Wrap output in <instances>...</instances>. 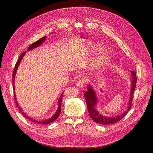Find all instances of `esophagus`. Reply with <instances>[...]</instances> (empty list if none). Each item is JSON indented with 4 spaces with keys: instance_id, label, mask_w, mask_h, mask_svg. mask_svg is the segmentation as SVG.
Instances as JSON below:
<instances>
[{
    "instance_id": "esophagus-1",
    "label": "esophagus",
    "mask_w": 153,
    "mask_h": 153,
    "mask_svg": "<svg viewBox=\"0 0 153 153\" xmlns=\"http://www.w3.org/2000/svg\"><path fill=\"white\" fill-rule=\"evenodd\" d=\"M85 82V79H83V78H81V79H79V81H77V82L76 84V85H77V87H78L79 88H82V87H83Z\"/></svg>"
}]
</instances>
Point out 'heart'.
<instances>
[{
    "mask_svg": "<svg viewBox=\"0 0 153 153\" xmlns=\"http://www.w3.org/2000/svg\"><path fill=\"white\" fill-rule=\"evenodd\" d=\"M92 50H97L99 46L97 45H92ZM110 54L106 51H100L92 61V65L95 69H100L105 65L110 59Z\"/></svg>",
    "mask_w": 153,
    "mask_h": 153,
    "instance_id": "1",
    "label": "heart"
}]
</instances>
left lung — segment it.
<instances>
[{"instance_id":"left-lung-1","label":"left lung","mask_w":153,"mask_h":153,"mask_svg":"<svg viewBox=\"0 0 153 153\" xmlns=\"http://www.w3.org/2000/svg\"><path fill=\"white\" fill-rule=\"evenodd\" d=\"M131 87L130 91V98L129 100V103H128V108L125 111L123 114L118 116H116L115 117H107L100 115L99 112L96 110V105H97V96L95 91L93 89L92 86L89 85L87 86V90L84 94V97L85 99V101L87 105L88 111H89V116L96 123L102 124V125H110L115 123L119 122L120 120L122 119L128 113V111L131 108L133 97V93L135 90L136 83L137 81V77H136V72L133 71H131Z\"/></svg>"}]
</instances>
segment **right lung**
<instances>
[{"label":"right lung","mask_w":153,"mask_h":153,"mask_svg":"<svg viewBox=\"0 0 153 153\" xmlns=\"http://www.w3.org/2000/svg\"><path fill=\"white\" fill-rule=\"evenodd\" d=\"M46 38V36H45L44 37L40 38L39 39H38V41L35 42V43H32L28 48V50L30 51L32 49H33V48H37L38 46L41 45L45 41V39ZM25 53L26 52H23L21 54V55L20 56V57L17 61V62H16V64H15V69H14V71H13V75H12V81H13V90L15 89V87H14V81H15V74H16V72H17V68L19 67V64L20 63L23 57L24 56V55L25 54ZM62 94L61 95L60 97L58 100V108L57 110V111H56L55 112V114L52 116L51 118H48V119H46V120H35V119H33L30 118V117H28L26 114H25L23 112V111L22 110V108L20 107L19 103L17 101V99H16V96H15V93H14V99H15V103H16V105H17V107H18L19 108V110L21 112L22 114L25 117V118H27V119L30 120V121L33 122L34 123H36L37 124H39V125H47V124H50L52 122H53L54 120H56V119H57L60 114V111H61V102H62Z\"/></svg>","instance_id":"add662e5"}]
</instances>
